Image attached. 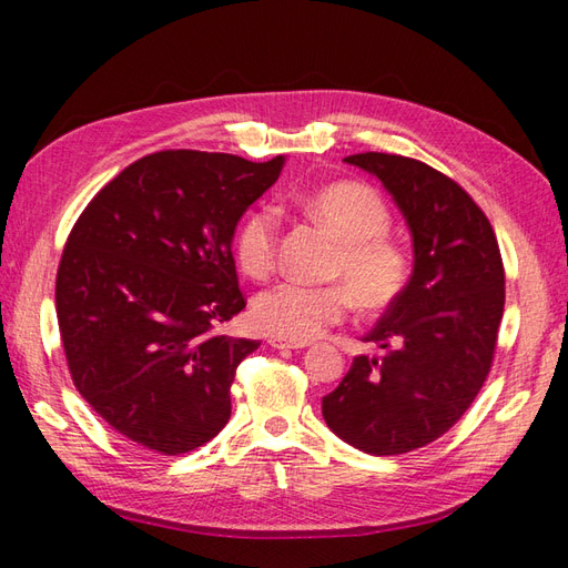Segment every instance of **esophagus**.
I'll list each match as a JSON object with an SVG mask.
<instances>
[{"label":"esophagus","instance_id":"obj_1","mask_svg":"<svg viewBox=\"0 0 568 568\" xmlns=\"http://www.w3.org/2000/svg\"><path fill=\"white\" fill-rule=\"evenodd\" d=\"M268 344L273 348H305L307 346V342H293V339H285V336H277V334L268 336Z\"/></svg>","mask_w":568,"mask_h":568}]
</instances>
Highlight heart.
<instances>
[{
	"label": "heart",
	"mask_w": 568,
	"mask_h": 568,
	"mask_svg": "<svg viewBox=\"0 0 568 568\" xmlns=\"http://www.w3.org/2000/svg\"><path fill=\"white\" fill-rule=\"evenodd\" d=\"M342 241L332 263L339 283H277L253 300V320L265 332L307 342L346 320L352 303L366 312H383L397 303L409 281L407 251L388 234L390 212L376 190L358 183H334L297 200ZM281 220L268 204L248 210L236 226L234 253L246 275H271L277 261Z\"/></svg>",
	"instance_id": "obj_1"
}]
</instances>
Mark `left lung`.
Instances as JSON below:
<instances>
[{
    "label": "left lung",
    "instance_id": "left-lung-1",
    "mask_svg": "<svg viewBox=\"0 0 568 568\" xmlns=\"http://www.w3.org/2000/svg\"><path fill=\"white\" fill-rule=\"evenodd\" d=\"M348 165L376 175L413 234V275L322 397L327 427L373 456L407 454L449 432L474 403L496 354L505 271L484 210L452 178L393 153H356Z\"/></svg>",
    "mask_w": 568,
    "mask_h": 568
}]
</instances>
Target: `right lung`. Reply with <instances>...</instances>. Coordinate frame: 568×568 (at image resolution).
Listing matches in <instances>:
<instances>
[{"label": "right lung", "mask_w": 568, "mask_h": 568, "mask_svg": "<svg viewBox=\"0 0 568 568\" xmlns=\"http://www.w3.org/2000/svg\"><path fill=\"white\" fill-rule=\"evenodd\" d=\"M283 163L143 155L72 226L55 277L70 376L94 413L143 449L187 454L232 415L236 366L261 346L216 334L246 307L232 241Z\"/></svg>", "instance_id": "obj_1"}]
</instances>
